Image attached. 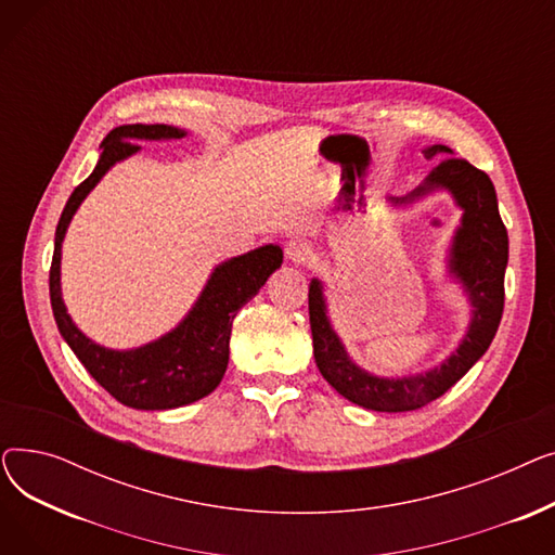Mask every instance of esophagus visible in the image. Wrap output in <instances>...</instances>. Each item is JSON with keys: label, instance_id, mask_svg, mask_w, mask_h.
Returning a JSON list of instances; mask_svg holds the SVG:
<instances>
[{"label": "esophagus", "instance_id": "obj_1", "mask_svg": "<svg viewBox=\"0 0 555 555\" xmlns=\"http://www.w3.org/2000/svg\"><path fill=\"white\" fill-rule=\"evenodd\" d=\"M285 256L293 262H308L312 258V245L306 238H289L285 243Z\"/></svg>", "mask_w": 555, "mask_h": 555}]
</instances>
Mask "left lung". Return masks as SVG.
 Instances as JSON below:
<instances>
[{"instance_id":"obj_1","label":"left lung","mask_w":555,"mask_h":555,"mask_svg":"<svg viewBox=\"0 0 555 555\" xmlns=\"http://www.w3.org/2000/svg\"><path fill=\"white\" fill-rule=\"evenodd\" d=\"M423 155L425 159H436L425 182L402 197H389V202L393 207H406L434 191H448L463 211L452 238L448 270L463 285L473 310L468 331L450 358L416 375H373L348 358L339 335L333 331L324 283L312 279L308 289L312 348L319 371L337 393L373 412H412L441 398L488 351L504 312L508 233L500 218L498 193L490 178L465 159L452 157L448 145H429Z\"/></svg>"}]
</instances>
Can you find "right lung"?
Here are the masks:
<instances>
[{
  "instance_id": "add662e5",
  "label": "right lung",
  "mask_w": 555,
  "mask_h": 555,
  "mask_svg": "<svg viewBox=\"0 0 555 555\" xmlns=\"http://www.w3.org/2000/svg\"><path fill=\"white\" fill-rule=\"evenodd\" d=\"M182 137H186V130L164 124L114 128L101 143V157L92 175L74 189L55 227L49 295L57 331L94 380L112 398L132 410H175V406L209 396L227 371L233 317L283 262V249L279 245H262L220 262L178 326L159 339L130 348V351L105 348L78 331L67 314L61 293L63 241L74 214L116 162H124L141 151L137 141Z\"/></svg>"
}]
</instances>
